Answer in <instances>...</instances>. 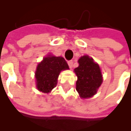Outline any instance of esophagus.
<instances>
[{
  "instance_id": "34e87169",
  "label": "esophagus",
  "mask_w": 131,
  "mask_h": 131,
  "mask_svg": "<svg viewBox=\"0 0 131 131\" xmlns=\"http://www.w3.org/2000/svg\"><path fill=\"white\" fill-rule=\"evenodd\" d=\"M67 63H68V65L70 67V68H72V67H73V61H69Z\"/></svg>"
}]
</instances>
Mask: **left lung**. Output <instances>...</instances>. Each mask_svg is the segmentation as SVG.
Wrapping results in <instances>:
<instances>
[{
    "mask_svg": "<svg viewBox=\"0 0 131 131\" xmlns=\"http://www.w3.org/2000/svg\"><path fill=\"white\" fill-rule=\"evenodd\" d=\"M79 66L74 69L77 77L76 90L80 98L87 99L93 96L102 83L100 67L88 55L82 56L78 60Z\"/></svg>",
    "mask_w": 131,
    "mask_h": 131,
    "instance_id": "left-lung-1",
    "label": "left lung"
}]
</instances>
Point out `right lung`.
<instances>
[{
	"label": "right lung",
	"mask_w": 131,
	"mask_h": 131,
	"mask_svg": "<svg viewBox=\"0 0 131 131\" xmlns=\"http://www.w3.org/2000/svg\"><path fill=\"white\" fill-rule=\"evenodd\" d=\"M69 69L63 57L47 55L37 66L36 71V87L39 91L48 93L58 83V78L61 70Z\"/></svg>",
	"instance_id": "right-lung-1"
}]
</instances>
